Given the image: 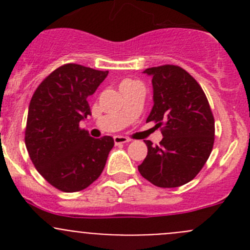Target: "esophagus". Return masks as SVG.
<instances>
[{
    "label": "esophagus",
    "instance_id": "obj_1",
    "mask_svg": "<svg viewBox=\"0 0 250 250\" xmlns=\"http://www.w3.org/2000/svg\"><path fill=\"white\" fill-rule=\"evenodd\" d=\"M113 140H115V144H125L130 141L129 138L122 137V135H115V137H113Z\"/></svg>",
    "mask_w": 250,
    "mask_h": 250
}]
</instances>
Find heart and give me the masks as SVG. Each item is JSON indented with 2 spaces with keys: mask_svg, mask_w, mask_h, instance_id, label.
I'll list each match as a JSON object with an SVG mask.
<instances>
[{
  "mask_svg": "<svg viewBox=\"0 0 250 250\" xmlns=\"http://www.w3.org/2000/svg\"><path fill=\"white\" fill-rule=\"evenodd\" d=\"M134 83H138V82H134V81L132 80H125L122 83H121V85H128V84H134ZM120 85V87H121Z\"/></svg>",
  "mask_w": 250,
  "mask_h": 250,
  "instance_id": "obj_1",
  "label": "heart"
}]
</instances>
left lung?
Instances as JSON below:
<instances>
[{
  "mask_svg": "<svg viewBox=\"0 0 250 250\" xmlns=\"http://www.w3.org/2000/svg\"><path fill=\"white\" fill-rule=\"evenodd\" d=\"M152 77L153 106L146 122L161 128L160 146L145 140L147 156L138 169L158 188H178L192 180L214 145V117L203 89L188 71L162 65L144 71Z\"/></svg>",
  "mask_w": 250,
  "mask_h": 250,
  "instance_id": "1",
  "label": "left lung"
}]
</instances>
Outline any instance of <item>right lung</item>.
Returning <instances> with one entry per match:
<instances>
[{
	"mask_svg": "<svg viewBox=\"0 0 250 250\" xmlns=\"http://www.w3.org/2000/svg\"><path fill=\"white\" fill-rule=\"evenodd\" d=\"M109 71L65 64L44 78L29 105L25 145L37 172L64 192L94 183L113 147L111 137L94 139L80 128L90 115L87 99Z\"/></svg>",
	"mask_w": 250,
	"mask_h": 250,
	"instance_id": "right-lung-1",
	"label": "right lung"
}]
</instances>
